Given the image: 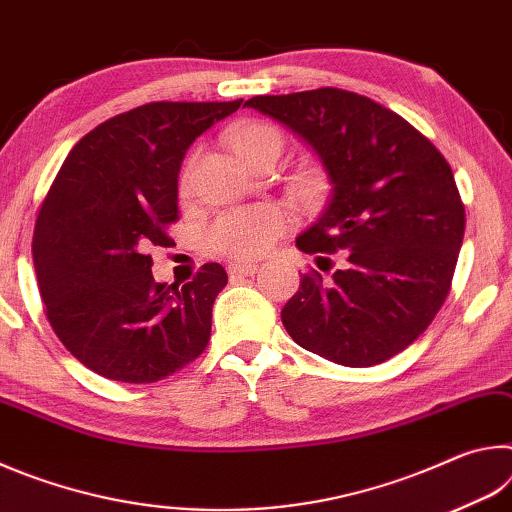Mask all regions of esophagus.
I'll list each match as a JSON object with an SVG mask.
<instances>
[{"label": "esophagus", "instance_id": "esophagus-1", "mask_svg": "<svg viewBox=\"0 0 512 512\" xmlns=\"http://www.w3.org/2000/svg\"><path fill=\"white\" fill-rule=\"evenodd\" d=\"M228 273L230 275H255L257 273V264H250V262H244V264H230L228 266Z\"/></svg>", "mask_w": 512, "mask_h": 512}]
</instances>
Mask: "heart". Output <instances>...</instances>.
Masks as SVG:
<instances>
[{"mask_svg":"<svg viewBox=\"0 0 512 512\" xmlns=\"http://www.w3.org/2000/svg\"><path fill=\"white\" fill-rule=\"evenodd\" d=\"M232 146L246 164L255 167L262 160H280V155L287 149V137L268 121H246L232 133ZM192 164L194 155L180 173V187L183 189L189 183ZM284 228H287V214L280 207H246V210H232L216 216L207 228V241L223 255L250 259L266 253L280 239Z\"/></svg>","mask_w":512,"mask_h":512,"instance_id":"b5f03b06","label":"heart"}]
</instances>
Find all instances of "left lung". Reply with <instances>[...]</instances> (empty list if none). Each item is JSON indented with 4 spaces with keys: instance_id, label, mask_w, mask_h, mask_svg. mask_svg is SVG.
Instances as JSON below:
<instances>
[{
    "instance_id": "1",
    "label": "left lung",
    "mask_w": 512,
    "mask_h": 512,
    "mask_svg": "<svg viewBox=\"0 0 512 512\" xmlns=\"http://www.w3.org/2000/svg\"><path fill=\"white\" fill-rule=\"evenodd\" d=\"M289 126L323 162L332 196L296 239L329 262L311 268L282 309L300 348L350 368L384 363L409 348L443 307L465 232L452 167L397 112L357 92L318 88L246 101ZM327 271V268H320Z\"/></svg>"
}]
</instances>
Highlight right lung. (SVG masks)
<instances>
[{"mask_svg":"<svg viewBox=\"0 0 512 512\" xmlns=\"http://www.w3.org/2000/svg\"><path fill=\"white\" fill-rule=\"evenodd\" d=\"M241 101H153L103 121L63 162L33 228L40 298L60 343L97 375L153 384L210 343L221 264L192 282L153 280L151 246L178 221L189 146Z\"/></svg>","mask_w":512,"mask_h":512,"instance_id":"right-lung-1","label":"right lung"}]
</instances>
